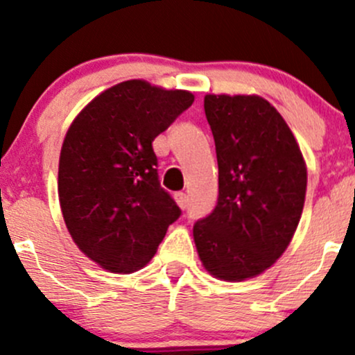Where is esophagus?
I'll return each instance as SVG.
<instances>
[{"label":"esophagus","mask_w":355,"mask_h":355,"mask_svg":"<svg viewBox=\"0 0 355 355\" xmlns=\"http://www.w3.org/2000/svg\"><path fill=\"white\" fill-rule=\"evenodd\" d=\"M175 202L178 204V207H180V209H187L189 198L184 194V192H178V194H175Z\"/></svg>","instance_id":"34e87169"}]
</instances>
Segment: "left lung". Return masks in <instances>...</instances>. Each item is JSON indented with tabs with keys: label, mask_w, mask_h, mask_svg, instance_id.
<instances>
[{
	"label": "left lung",
	"mask_w": 355,
	"mask_h": 355,
	"mask_svg": "<svg viewBox=\"0 0 355 355\" xmlns=\"http://www.w3.org/2000/svg\"><path fill=\"white\" fill-rule=\"evenodd\" d=\"M204 111L218 157V204L194 225L204 270L218 280L264 273L292 242L307 168L277 108L256 94H206Z\"/></svg>",
	"instance_id": "left-lung-1"
}]
</instances>
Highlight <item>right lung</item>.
<instances>
[{
  "mask_svg": "<svg viewBox=\"0 0 355 355\" xmlns=\"http://www.w3.org/2000/svg\"><path fill=\"white\" fill-rule=\"evenodd\" d=\"M192 103L184 89L132 78L96 96L68 127L60 207L75 245L103 270L144 268L180 216L157 180L153 141Z\"/></svg>",
  "mask_w": 355,
  "mask_h": 355,
  "instance_id": "right-lung-1",
  "label": "right lung"
}]
</instances>
